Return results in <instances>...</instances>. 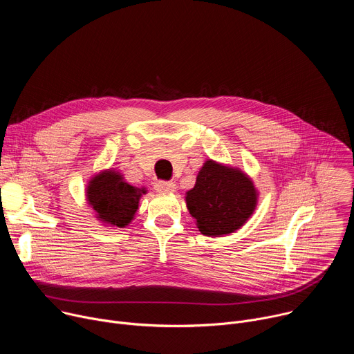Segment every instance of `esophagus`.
<instances>
[{"label":"esophagus","mask_w":354,"mask_h":354,"mask_svg":"<svg viewBox=\"0 0 354 354\" xmlns=\"http://www.w3.org/2000/svg\"><path fill=\"white\" fill-rule=\"evenodd\" d=\"M175 182H165V180H158L154 183V189L157 192H161V193H171L175 190Z\"/></svg>","instance_id":"1"}]
</instances>
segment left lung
<instances>
[{
	"label": "left lung",
	"mask_w": 354,
	"mask_h": 354,
	"mask_svg": "<svg viewBox=\"0 0 354 354\" xmlns=\"http://www.w3.org/2000/svg\"><path fill=\"white\" fill-rule=\"evenodd\" d=\"M186 206L201 234L227 235L241 228L254 213L257 192L239 169L206 161L194 187L186 193Z\"/></svg>",
	"instance_id": "1"
}]
</instances>
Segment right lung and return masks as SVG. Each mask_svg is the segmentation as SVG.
<instances>
[{
	"label": "right lung",
	"mask_w": 354,
	"mask_h": 354,
	"mask_svg": "<svg viewBox=\"0 0 354 354\" xmlns=\"http://www.w3.org/2000/svg\"><path fill=\"white\" fill-rule=\"evenodd\" d=\"M144 189L124 182L120 174L106 171L95 176L86 187L89 206L97 218L118 228L129 225L138 209Z\"/></svg>",
	"instance_id": "1"
}]
</instances>
